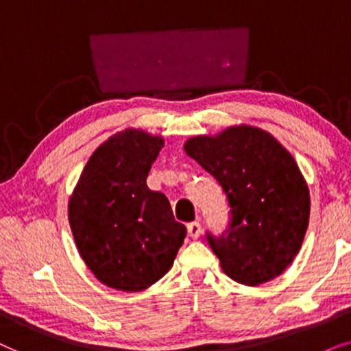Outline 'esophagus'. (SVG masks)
<instances>
[{"mask_svg": "<svg viewBox=\"0 0 351 351\" xmlns=\"http://www.w3.org/2000/svg\"><path fill=\"white\" fill-rule=\"evenodd\" d=\"M200 234H202V226H200V223L194 221V223L188 224V236L189 237H193V239H197Z\"/></svg>", "mask_w": 351, "mask_h": 351, "instance_id": "1", "label": "esophagus"}]
</instances>
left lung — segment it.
Here are the masks:
<instances>
[{
    "mask_svg": "<svg viewBox=\"0 0 351 351\" xmlns=\"http://www.w3.org/2000/svg\"><path fill=\"white\" fill-rule=\"evenodd\" d=\"M184 151L226 194L230 228L208 244L224 273L245 286L278 278L300 250L310 191L291 152L265 130L239 125L194 136Z\"/></svg>",
    "mask_w": 351,
    "mask_h": 351,
    "instance_id": "1",
    "label": "left lung"
}]
</instances>
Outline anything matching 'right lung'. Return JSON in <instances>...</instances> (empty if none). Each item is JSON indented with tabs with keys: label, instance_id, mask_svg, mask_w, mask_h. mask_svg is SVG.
Instances as JSON below:
<instances>
[{
	"label": "right lung",
	"instance_id": "obj_1",
	"mask_svg": "<svg viewBox=\"0 0 351 351\" xmlns=\"http://www.w3.org/2000/svg\"><path fill=\"white\" fill-rule=\"evenodd\" d=\"M162 136L128 128L93 152L69 200L75 244L107 287L139 292L171 268L186 237L170 202L146 180Z\"/></svg>",
	"mask_w": 351,
	"mask_h": 351
}]
</instances>
